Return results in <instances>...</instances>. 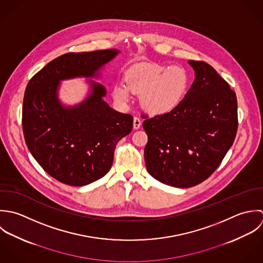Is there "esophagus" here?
<instances>
[{
	"instance_id": "34e87169",
	"label": "esophagus",
	"mask_w": 263,
	"mask_h": 263,
	"mask_svg": "<svg viewBox=\"0 0 263 263\" xmlns=\"http://www.w3.org/2000/svg\"><path fill=\"white\" fill-rule=\"evenodd\" d=\"M141 126V120L138 117H135L133 119V128L134 129H139Z\"/></svg>"
}]
</instances>
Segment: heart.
<instances>
[{"mask_svg": "<svg viewBox=\"0 0 263 263\" xmlns=\"http://www.w3.org/2000/svg\"><path fill=\"white\" fill-rule=\"evenodd\" d=\"M125 82L114 87V98L126 104L131 92L141 96V105L153 115H163L182 102L190 85L189 71L179 65H136L125 74Z\"/></svg>", "mask_w": 263, "mask_h": 263, "instance_id": "1", "label": "heart"}]
</instances>
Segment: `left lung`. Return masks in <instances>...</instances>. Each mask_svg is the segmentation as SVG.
Wrapping results in <instances>:
<instances>
[{"mask_svg": "<svg viewBox=\"0 0 263 263\" xmlns=\"http://www.w3.org/2000/svg\"><path fill=\"white\" fill-rule=\"evenodd\" d=\"M188 63L195 79L185 98L170 112L147 118L142 124L148 137L147 172L177 188L206 180L233 145L238 129L235 91L208 63Z\"/></svg>", "mask_w": 263, "mask_h": 263, "instance_id": "8db88e82", "label": "left lung"}]
</instances>
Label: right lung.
<instances>
[{"label": "right lung", "mask_w": 263, "mask_h": 263, "mask_svg": "<svg viewBox=\"0 0 263 263\" xmlns=\"http://www.w3.org/2000/svg\"><path fill=\"white\" fill-rule=\"evenodd\" d=\"M118 50L62 54L28 82L22 127L26 145L41 166L70 186L88 185L109 171L117 143L133 128V117L103 100L104 85L89 80L91 92L79 105L65 106L58 98L61 80L95 77Z\"/></svg>", "instance_id": "right-lung-1"}]
</instances>
